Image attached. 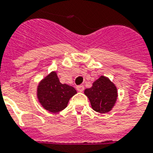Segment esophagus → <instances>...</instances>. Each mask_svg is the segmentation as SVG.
<instances>
[{
    "label": "esophagus",
    "instance_id": "1",
    "mask_svg": "<svg viewBox=\"0 0 153 153\" xmlns=\"http://www.w3.org/2000/svg\"><path fill=\"white\" fill-rule=\"evenodd\" d=\"M76 88L79 92H83L84 90V87H83V85H79V86H77Z\"/></svg>",
    "mask_w": 153,
    "mask_h": 153
}]
</instances>
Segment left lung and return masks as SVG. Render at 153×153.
<instances>
[{"instance_id":"obj_1","label":"left lung","mask_w":153,"mask_h":153,"mask_svg":"<svg viewBox=\"0 0 153 153\" xmlns=\"http://www.w3.org/2000/svg\"><path fill=\"white\" fill-rule=\"evenodd\" d=\"M91 103V106L98 113H107L115 106L118 97L117 88L107 78L102 75L94 81L93 86L84 90Z\"/></svg>"}]
</instances>
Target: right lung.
<instances>
[{
	"label": "right lung",
	"instance_id": "add662e5",
	"mask_svg": "<svg viewBox=\"0 0 153 153\" xmlns=\"http://www.w3.org/2000/svg\"><path fill=\"white\" fill-rule=\"evenodd\" d=\"M74 88L60 83L55 71L40 81L37 88V97L44 109L52 113L64 110L72 97L76 94Z\"/></svg>",
	"mask_w": 153,
	"mask_h": 153
}]
</instances>
